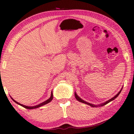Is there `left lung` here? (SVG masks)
Returning <instances> with one entry per match:
<instances>
[{
    "label": "left lung",
    "instance_id": "obj_1",
    "mask_svg": "<svg viewBox=\"0 0 134 134\" xmlns=\"http://www.w3.org/2000/svg\"><path fill=\"white\" fill-rule=\"evenodd\" d=\"M122 89H121V90L119 91V92H118V94H117L116 95H115V96H114V97H113V98H111V99H109V100H108L107 101L105 102L104 103H103V104H100V105H101V106H103V105H105V104H108V103H110V101H111L114 100V99H115L116 98L118 97V95L120 94V93L121 92V91H122ZM75 97H76V99H77V101H79V102H81V103H85V104H88V105H90V106H91V107H97L96 105H93V104H90V103H87V102L85 101L84 100H83V99H82L81 98H79V97L77 96V94H76V93H75Z\"/></svg>",
    "mask_w": 134,
    "mask_h": 134
}]
</instances>
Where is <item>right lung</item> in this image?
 <instances>
[{
  "label": "right lung",
  "mask_w": 134,
  "mask_h": 134,
  "mask_svg": "<svg viewBox=\"0 0 134 134\" xmlns=\"http://www.w3.org/2000/svg\"><path fill=\"white\" fill-rule=\"evenodd\" d=\"M12 98V100H13L15 102V103H16V104H18L20 105L21 106H22V107L25 108V109H36V108H39V107H41V106L43 105H45V104H48V103H49V102L51 101L52 100V99H53V94H52V92H51V97L48 99H47V100L45 101L44 102H43V103H41V104H39V105H36V106H33V107H29V106H25V105H23V104H21L18 103V102H16V101H15L14 99L12 98Z\"/></svg>",
  "instance_id": "add662e5"
}]
</instances>
